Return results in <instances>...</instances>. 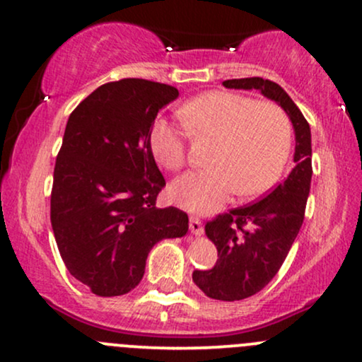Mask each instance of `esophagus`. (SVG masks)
I'll return each mask as SVG.
<instances>
[{
  "instance_id": "esophagus-1",
  "label": "esophagus",
  "mask_w": 362,
  "mask_h": 362,
  "mask_svg": "<svg viewBox=\"0 0 362 362\" xmlns=\"http://www.w3.org/2000/svg\"><path fill=\"white\" fill-rule=\"evenodd\" d=\"M189 228H190V231H192L194 235H202V231H204V226H202V221L197 218V216H190Z\"/></svg>"
}]
</instances>
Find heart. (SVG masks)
<instances>
[{
  "label": "heart",
  "instance_id": "1",
  "mask_svg": "<svg viewBox=\"0 0 362 362\" xmlns=\"http://www.w3.org/2000/svg\"><path fill=\"white\" fill-rule=\"evenodd\" d=\"M192 138L216 139L213 168L185 175L170 189L175 204L195 213H211L238 190L243 197L265 192L281 177L293 146V126L272 102H257L233 91H207L178 110ZM185 131L158 119L149 131L153 156L168 172L187 163Z\"/></svg>",
  "mask_w": 362,
  "mask_h": 362
}]
</instances>
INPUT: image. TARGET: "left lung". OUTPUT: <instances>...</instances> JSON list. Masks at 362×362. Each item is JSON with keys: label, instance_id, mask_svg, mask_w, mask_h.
Returning <instances> with one entry per match:
<instances>
[{"label": "left lung", "instance_id": "1", "mask_svg": "<svg viewBox=\"0 0 362 362\" xmlns=\"http://www.w3.org/2000/svg\"><path fill=\"white\" fill-rule=\"evenodd\" d=\"M223 85L260 90L286 110L296 132V165L288 178L259 201L206 223V235L218 248V260L209 271H194L192 281L213 300L238 301L272 281L300 233L313 173L311 132L308 120L277 83L253 76L226 80Z\"/></svg>", "mask_w": 362, "mask_h": 362}]
</instances>
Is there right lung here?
<instances>
[{"instance_id": "obj_1", "label": "right lung", "mask_w": 362, "mask_h": 362, "mask_svg": "<svg viewBox=\"0 0 362 362\" xmlns=\"http://www.w3.org/2000/svg\"><path fill=\"white\" fill-rule=\"evenodd\" d=\"M178 98L175 86L124 78L98 86L69 115L54 167L51 223L69 274L98 296L143 279L148 253L189 230V216L158 209L165 187L149 131Z\"/></svg>"}]
</instances>
